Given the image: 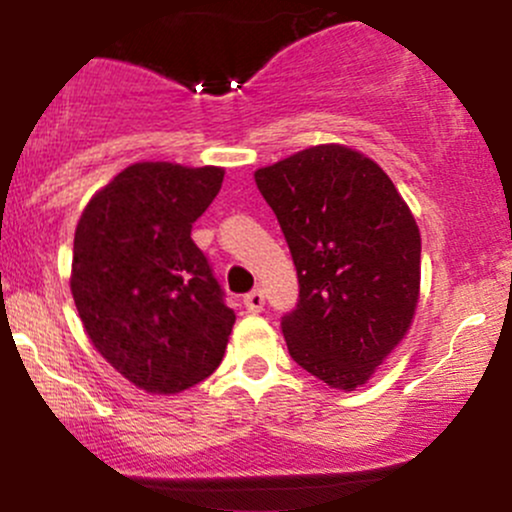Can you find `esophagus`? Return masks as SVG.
<instances>
[{"label":"esophagus","mask_w":512,"mask_h":512,"mask_svg":"<svg viewBox=\"0 0 512 512\" xmlns=\"http://www.w3.org/2000/svg\"><path fill=\"white\" fill-rule=\"evenodd\" d=\"M243 303H245V308L250 310V313H260V310L264 308V293H262L260 289H255V291L245 293Z\"/></svg>","instance_id":"34e87169"}]
</instances>
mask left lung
Segmentation results:
<instances>
[{
	"instance_id": "8db88e82",
	"label": "left lung",
	"mask_w": 512,
	"mask_h": 512,
	"mask_svg": "<svg viewBox=\"0 0 512 512\" xmlns=\"http://www.w3.org/2000/svg\"><path fill=\"white\" fill-rule=\"evenodd\" d=\"M255 182L298 272L281 332L298 366L337 390L363 385L407 334L421 281V236L387 173L354 149L320 144Z\"/></svg>"
}]
</instances>
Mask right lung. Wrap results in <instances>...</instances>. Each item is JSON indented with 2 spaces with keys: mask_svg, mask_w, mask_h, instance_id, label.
<instances>
[{
  "mask_svg": "<svg viewBox=\"0 0 512 512\" xmlns=\"http://www.w3.org/2000/svg\"><path fill=\"white\" fill-rule=\"evenodd\" d=\"M223 168L134 163L91 197L74 233L84 330L129 383L175 395L219 368L236 313L192 240Z\"/></svg>",
  "mask_w": 512,
  "mask_h": 512,
  "instance_id": "1",
  "label": "right lung"
}]
</instances>
